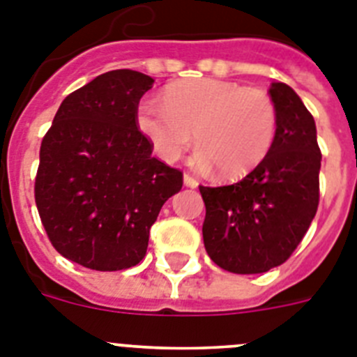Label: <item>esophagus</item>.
<instances>
[{"mask_svg":"<svg viewBox=\"0 0 357 357\" xmlns=\"http://www.w3.org/2000/svg\"><path fill=\"white\" fill-rule=\"evenodd\" d=\"M184 185H185V188L195 189V188H198V181L195 178V176H191V175H188V173H185V175H184Z\"/></svg>","mask_w":357,"mask_h":357,"instance_id":"1","label":"esophagus"}]
</instances>
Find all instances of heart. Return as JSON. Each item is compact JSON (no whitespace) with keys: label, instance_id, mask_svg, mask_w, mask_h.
<instances>
[{"label":"heart","instance_id":"b5f03b06","mask_svg":"<svg viewBox=\"0 0 357 357\" xmlns=\"http://www.w3.org/2000/svg\"><path fill=\"white\" fill-rule=\"evenodd\" d=\"M137 127L166 162L181 159L195 135L198 166L236 181L254 172L272 150L277 107L263 89L202 78L172 87L166 105L144 100Z\"/></svg>","mask_w":357,"mask_h":357}]
</instances>
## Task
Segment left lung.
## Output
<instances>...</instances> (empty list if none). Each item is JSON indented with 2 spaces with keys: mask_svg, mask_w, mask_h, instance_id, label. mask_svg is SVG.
<instances>
[{
  "mask_svg": "<svg viewBox=\"0 0 357 357\" xmlns=\"http://www.w3.org/2000/svg\"><path fill=\"white\" fill-rule=\"evenodd\" d=\"M277 135L266 159L243 181L204 188L202 227L211 259L232 273H264L284 263L318 209L321 153L313 116L282 82L270 85Z\"/></svg>",
  "mask_w": 357,
  "mask_h": 357,
  "instance_id": "8db88e82",
  "label": "left lung"
}]
</instances>
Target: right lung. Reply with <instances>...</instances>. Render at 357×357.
<instances>
[{
	"instance_id": "add662e5",
	"label": "right lung",
	"mask_w": 357,
	"mask_h": 357,
	"mask_svg": "<svg viewBox=\"0 0 357 357\" xmlns=\"http://www.w3.org/2000/svg\"><path fill=\"white\" fill-rule=\"evenodd\" d=\"M153 78L103 73L66 96L40 144L36 204L50 241L66 259L100 272L135 266L164 202L182 173L151 155L137 105Z\"/></svg>"
}]
</instances>
